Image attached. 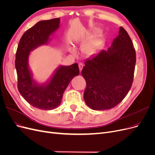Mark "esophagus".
Segmentation results:
<instances>
[{
	"label": "esophagus",
	"mask_w": 155,
	"mask_h": 155,
	"mask_svg": "<svg viewBox=\"0 0 155 155\" xmlns=\"http://www.w3.org/2000/svg\"><path fill=\"white\" fill-rule=\"evenodd\" d=\"M83 66H84V65L82 64V63H79L78 64V67H79V70H80V71H82V68H83Z\"/></svg>",
	"instance_id": "1"
}]
</instances>
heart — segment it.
Masks as SVG:
<instances>
[{
    "label": "heart",
    "mask_w": 155,
    "mask_h": 155,
    "mask_svg": "<svg viewBox=\"0 0 155 155\" xmlns=\"http://www.w3.org/2000/svg\"><path fill=\"white\" fill-rule=\"evenodd\" d=\"M101 42V38L100 36H96L89 41L85 43L82 47L83 52L88 55H92L96 52V51L98 49ZM71 52L73 53L75 51L74 48H69Z\"/></svg>",
    "instance_id": "obj_1"
}]
</instances>
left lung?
<instances>
[{"label":"left lung","instance_id":"1","mask_svg":"<svg viewBox=\"0 0 155 155\" xmlns=\"http://www.w3.org/2000/svg\"><path fill=\"white\" fill-rule=\"evenodd\" d=\"M135 50L128 32L119 27L107 50H102L85 62L82 75L86 81L84 98L94 110L112 108L127 95L133 82Z\"/></svg>","mask_w":155,"mask_h":155}]
</instances>
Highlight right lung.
I'll return each instance as SVG.
<instances>
[{
	"mask_svg": "<svg viewBox=\"0 0 155 155\" xmlns=\"http://www.w3.org/2000/svg\"><path fill=\"white\" fill-rule=\"evenodd\" d=\"M60 18L38 21L21 36L17 48L15 68L20 93L30 105L41 110H53L61 104L64 91L72 78L79 74L77 63L59 65L48 81L39 83L33 78L28 65L30 53L47 45L59 28Z\"/></svg>",
	"mask_w": 155,
	"mask_h": 155,
	"instance_id": "add662e5",
	"label": "right lung"
}]
</instances>
